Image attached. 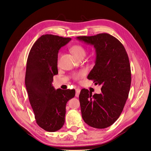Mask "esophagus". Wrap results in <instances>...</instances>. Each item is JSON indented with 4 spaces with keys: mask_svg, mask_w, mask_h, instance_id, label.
I'll return each mask as SVG.
<instances>
[{
    "mask_svg": "<svg viewBox=\"0 0 151 151\" xmlns=\"http://www.w3.org/2000/svg\"><path fill=\"white\" fill-rule=\"evenodd\" d=\"M81 92V90L79 88H76V97H78L79 94Z\"/></svg>",
    "mask_w": 151,
    "mask_h": 151,
    "instance_id": "obj_1",
    "label": "esophagus"
}]
</instances>
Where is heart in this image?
<instances>
[{"label":"heart","instance_id":"b5f03b06","mask_svg":"<svg viewBox=\"0 0 151 151\" xmlns=\"http://www.w3.org/2000/svg\"><path fill=\"white\" fill-rule=\"evenodd\" d=\"M70 51L77 58H81V57H84L85 55H86V49L83 47V45H79V44H76L73 45L72 47H70ZM60 55V53H59ZM85 75V71L84 70H80L78 73H74L73 75V77L74 79H75L76 81L80 80L81 78H83Z\"/></svg>","mask_w":151,"mask_h":151}]
</instances>
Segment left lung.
Returning <instances> with one entry per match:
<instances>
[{"label":"left lung","instance_id":"8db88e82","mask_svg":"<svg viewBox=\"0 0 151 151\" xmlns=\"http://www.w3.org/2000/svg\"><path fill=\"white\" fill-rule=\"evenodd\" d=\"M76 39L94 46L95 65L87 78L102 85L101 94L92 95L87 89L81 90L82 117L90 127H108L119 118L130 90L131 74L127 53L122 43L108 34Z\"/></svg>","mask_w":151,"mask_h":151}]
</instances>
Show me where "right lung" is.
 <instances>
[{
    "mask_svg": "<svg viewBox=\"0 0 151 151\" xmlns=\"http://www.w3.org/2000/svg\"><path fill=\"white\" fill-rule=\"evenodd\" d=\"M71 38L43 35L30 49L26 64L25 84L35 119L41 128L55 132L64 125L66 104L75 90L55 89L52 82L58 74L59 49Z\"/></svg>",
    "mask_w": 151,
    "mask_h": 151,
    "instance_id": "add662e5",
    "label": "right lung"
}]
</instances>
